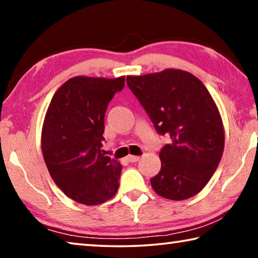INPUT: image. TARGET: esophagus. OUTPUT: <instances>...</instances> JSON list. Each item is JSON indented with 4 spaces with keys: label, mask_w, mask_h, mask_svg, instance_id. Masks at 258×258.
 Segmentation results:
<instances>
[{
    "label": "esophagus",
    "mask_w": 258,
    "mask_h": 258,
    "mask_svg": "<svg viewBox=\"0 0 258 258\" xmlns=\"http://www.w3.org/2000/svg\"><path fill=\"white\" fill-rule=\"evenodd\" d=\"M127 160L131 161V163H137V161L140 160V156H133V155H128L127 156Z\"/></svg>",
    "instance_id": "34e87169"
}]
</instances>
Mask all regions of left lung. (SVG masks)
<instances>
[{
  "label": "left lung",
  "instance_id": "8db88e82",
  "mask_svg": "<svg viewBox=\"0 0 258 258\" xmlns=\"http://www.w3.org/2000/svg\"><path fill=\"white\" fill-rule=\"evenodd\" d=\"M126 82L157 132L169 142L161 149V168L150 180L160 197L184 200L199 194L220 164L224 126L206 86L191 73L165 69Z\"/></svg>",
  "mask_w": 258,
  "mask_h": 258
}]
</instances>
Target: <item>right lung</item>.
Returning a JSON list of instances; mask_svg holds the SVG:
<instances>
[{
    "instance_id": "right-lung-1",
    "label": "right lung",
    "mask_w": 258,
    "mask_h": 258,
    "mask_svg": "<svg viewBox=\"0 0 258 258\" xmlns=\"http://www.w3.org/2000/svg\"><path fill=\"white\" fill-rule=\"evenodd\" d=\"M124 83L125 76L72 77L54 93L45 113L41 147L52 180L87 206L107 202L118 190L121 165L101 147L104 112Z\"/></svg>"
}]
</instances>
